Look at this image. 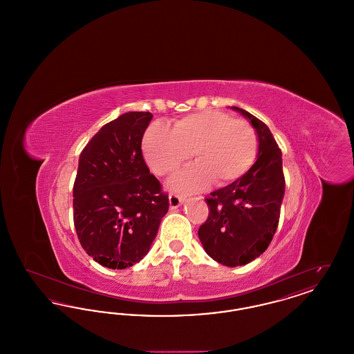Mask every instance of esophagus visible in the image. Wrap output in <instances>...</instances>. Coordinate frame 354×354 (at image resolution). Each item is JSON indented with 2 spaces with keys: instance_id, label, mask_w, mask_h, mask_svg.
<instances>
[{
  "instance_id": "obj_1",
  "label": "esophagus",
  "mask_w": 354,
  "mask_h": 354,
  "mask_svg": "<svg viewBox=\"0 0 354 354\" xmlns=\"http://www.w3.org/2000/svg\"><path fill=\"white\" fill-rule=\"evenodd\" d=\"M169 207L171 208H176V207H179L182 202L185 201V198L183 196H180V195H178V194H171L169 195Z\"/></svg>"
}]
</instances>
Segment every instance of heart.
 <instances>
[{
	"label": "heart",
	"mask_w": 354,
	"mask_h": 354,
	"mask_svg": "<svg viewBox=\"0 0 354 354\" xmlns=\"http://www.w3.org/2000/svg\"><path fill=\"white\" fill-rule=\"evenodd\" d=\"M142 150L159 176L175 172L194 155L196 163L178 172L169 185L178 191H195L212 180L224 185L241 178L257 156L259 139L247 120L205 110L176 120L171 130L151 126Z\"/></svg>",
	"instance_id": "obj_1"
}]
</instances>
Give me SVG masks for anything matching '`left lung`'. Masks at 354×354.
I'll return each instance as SVG.
<instances>
[{
    "label": "left lung",
    "instance_id": "8db88e82",
    "mask_svg": "<svg viewBox=\"0 0 354 354\" xmlns=\"http://www.w3.org/2000/svg\"><path fill=\"white\" fill-rule=\"evenodd\" d=\"M234 109L256 129L257 160L234 183L205 198L209 212L198 231L204 251L227 267L248 264L268 248L286 192L281 150L268 126L248 111Z\"/></svg>",
    "mask_w": 354,
    "mask_h": 354
}]
</instances>
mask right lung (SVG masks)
<instances>
[{
  "label": "right lung",
  "instance_id": "add662e5",
  "mask_svg": "<svg viewBox=\"0 0 354 354\" xmlns=\"http://www.w3.org/2000/svg\"><path fill=\"white\" fill-rule=\"evenodd\" d=\"M147 111L122 114L94 135L80 155L73 187V218L86 253L111 270H124L149 252L169 194L150 174L142 139Z\"/></svg>",
  "mask_w": 354,
  "mask_h": 354
}]
</instances>
